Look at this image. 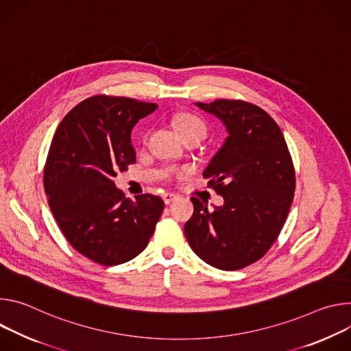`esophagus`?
<instances>
[{
	"mask_svg": "<svg viewBox=\"0 0 351 351\" xmlns=\"http://www.w3.org/2000/svg\"><path fill=\"white\" fill-rule=\"evenodd\" d=\"M178 198V195H176V193H171V192H167V193H163V201L166 205H170L173 201H176Z\"/></svg>",
	"mask_w": 351,
	"mask_h": 351,
	"instance_id": "obj_1",
	"label": "esophagus"
}]
</instances>
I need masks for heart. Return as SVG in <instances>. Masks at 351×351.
Listing matches in <instances>:
<instances>
[{
	"label": "heart",
	"mask_w": 351,
	"mask_h": 351,
	"mask_svg": "<svg viewBox=\"0 0 351 351\" xmlns=\"http://www.w3.org/2000/svg\"><path fill=\"white\" fill-rule=\"evenodd\" d=\"M173 125L182 139H186L191 136H198L202 139L206 135L205 121L201 119V117L192 112H182L177 115L173 120ZM146 141H147V134L143 135V142Z\"/></svg>",
	"instance_id": "1"
}]
</instances>
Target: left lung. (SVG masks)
<instances>
[{"label": "left lung", "instance_id": "left-lung-1", "mask_svg": "<svg viewBox=\"0 0 351 351\" xmlns=\"http://www.w3.org/2000/svg\"><path fill=\"white\" fill-rule=\"evenodd\" d=\"M197 106L224 124L228 136L204 171L224 198L209 210L192 197L185 237L202 261L237 270L259 261L279 237L295 191V171L283 132L261 107L219 99Z\"/></svg>", "mask_w": 351, "mask_h": 351}]
</instances>
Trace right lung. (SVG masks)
<instances>
[{
  "mask_svg": "<svg viewBox=\"0 0 351 351\" xmlns=\"http://www.w3.org/2000/svg\"><path fill=\"white\" fill-rule=\"evenodd\" d=\"M156 108L130 97L93 96L75 106L53 136L43 171L50 209L68 243L96 263L114 266L139 255L165 209L152 193L125 198L112 181L135 163L131 131Z\"/></svg>",
  "mask_w": 351,
  "mask_h": 351,
  "instance_id": "right-lung-1",
  "label": "right lung"
}]
</instances>
